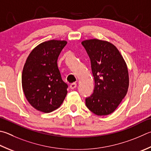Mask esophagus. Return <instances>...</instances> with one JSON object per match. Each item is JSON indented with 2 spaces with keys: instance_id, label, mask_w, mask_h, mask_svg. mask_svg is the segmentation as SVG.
Returning <instances> with one entry per match:
<instances>
[{
  "instance_id": "obj_1",
  "label": "esophagus",
  "mask_w": 151,
  "mask_h": 151,
  "mask_svg": "<svg viewBox=\"0 0 151 151\" xmlns=\"http://www.w3.org/2000/svg\"><path fill=\"white\" fill-rule=\"evenodd\" d=\"M76 86H77V85H76V84L75 83H73L70 84V88L71 89H75V88L76 87Z\"/></svg>"
}]
</instances>
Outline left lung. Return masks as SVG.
Here are the masks:
<instances>
[{
	"label": "left lung",
	"mask_w": 151,
	"mask_h": 151,
	"mask_svg": "<svg viewBox=\"0 0 151 151\" xmlns=\"http://www.w3.org/2000/svg\"><path fill=\"white\" fill-rule=\"evenodd\" d=\"M90 59L94 79L92 94L86 106L97 116L114 112L127 94L129 74L125 62L116 46L97 39L82 42Z\"/></svg>",
	"instance_id": "1"
}]
</instances>
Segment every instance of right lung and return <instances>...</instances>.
<instances>
[{
	"label": "right lung",
	"instance_id": "right-lung-1",
	"mask_svg": "<svg viewBox=\"0 0 151 151\" xmlns=\"http://www.w3.org/2000/svg\"><path fill=\"white\" fill-rule=\"evenodd\" d=\"M67 42L50 40L35 47L24 65L22 84L27 100L35 109L50 113L59 108L67 94L57 59Z\"/></svg>",
	"mask_w": 151,
	"mask_h": 151
}]
</instances>
